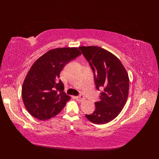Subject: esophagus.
<instances>
[{"mask_svg": "<svg viewBox=\"0 0 159 159\" xmlns=\"http://www.w3.org/2000/svg\"><path fill=\"white\" fill-rule=\"evenodd\" d=\"M75 98L77 100V101H79V102H82V101H83L84 100V97H83V96H82V95L75 97Z\"/></svg>", "mask_w": 159, "mask_h": 159, "instance_id": "esophagus-1", "label": "esophagus"}]
</instances>
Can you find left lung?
Returning <instances> with one entry per match:
<instances>
[{"instance_id":"1","label":"left lung","mask_w":159,"mask_h":159,"mask_svg":"<svg viewBox=\"0 0 159 159\" xmlns=\"http://www.w3.org/2000/svg\"><path fill=\"white\" fill-rule=\"evenodd\" d=\"M94 73L96 88H102L92 114L86 115L91 122L104 124L113 120L122 110L129 93V77L119 58L95 46L79 48Z\"/></svg>"}]
</instances>
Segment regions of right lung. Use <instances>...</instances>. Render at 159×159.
Listing matches in <instances>:
<instances>
[{"mask_svg":"<svg viewBox=\"0 0 159 159\" xmlns=\"http://www.w3.org/2000/svg\"><path fill=\"white\" fill-rule=\"evenodd\" d=\"M81 52L77 48L50 49L33 63L22 87V97L28 111L40 120L59 113L71 98L59 79L64 66Z\"/></svg>","mask_w":159,"mask_h":159,"instance_id":"right-lung-1","label":"right lung"}]
</instances>
